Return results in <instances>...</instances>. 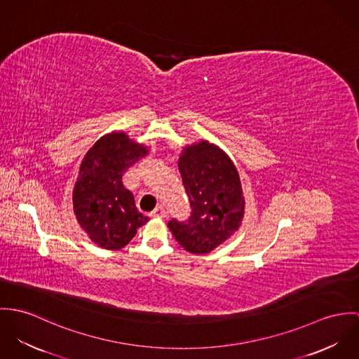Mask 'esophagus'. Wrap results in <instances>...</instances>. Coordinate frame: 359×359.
Here are the masks:
<instances>
[{
    "mask_svg": "<svg viewBox=\"0 0 359 359\" xmlns=\"http://www.w3.org/2000/svg\"><path fill=\"white\" fill-rule=\"evenodd\" d=\"M151 216H153V217L162 219V217H165V216H166V210L163 209V206H157V208L151 212Z\"/></svg>",
    "mask_w": 359,
    "mask_h": 359,
    "instance_id": "1",
    "label": "esophagus"
}]
</instances>
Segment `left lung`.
I'll return each instance as SVG.
<instances>
[{
  "instance_id": "1",
  "label": "left lung",
  "mask_w": 359,
  "mask_h": 359,
  "mask_svg": "<svg viewBox=\"0 0 359 359\" xmlns=\"http://www.w3.org/2000/svg\"><path fill=\"white\" fill-rule=\"evenodd\" d=\"M179 170L191 216L186 222L172 219L168 227L187 252L209 253L241 226L245 198L238 170L222 149L206 140L183 150Z\"/></svg>"
}]
</instances>
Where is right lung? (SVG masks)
I'll return each mask as SVG.
<instances>
[{
    "label": "right lung",
    "instance_id": "add662e5",
    "mask_svg": "<svg viewBox=\"0 0 359 359\" xmlns=\"http://www.w3.org/2000/svg\"><path fill=\"white\" fill-rule=\"evenodd\" d=\"M147 147L123 132L100 137L85 154L73 190V206L81 229L96 245L118 250L149 222L122 184V175L147 154Z\"/></svg>",
    "mask_w": 359,
    "mask_h": 359
}]
</instances>
